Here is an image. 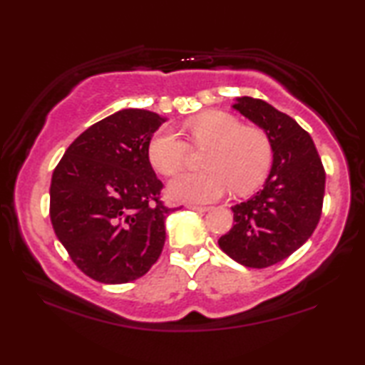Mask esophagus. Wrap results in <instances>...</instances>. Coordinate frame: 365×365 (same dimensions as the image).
<instances>
[{
  "mask_svg": "<svg viewBox=\"0 0 365 365\" xmlns=\"http://www.w3.org/2000/svg\"><path fill=\"white\" fill-rule=\"evenodd\" d=\"M188 209H193V211H197V212H206V211H209V206H200V205H188L187 206Z\"/></svg>",
  "mask_w": 365,
  "mask_h": 365,
  "instance_id": "1",
  "label": "esophagus"
}]
</instances>
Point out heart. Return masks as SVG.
<instances>
[{
  "label": "heart",
  "instance_id": "b5f03b06",
  "mask_svg": "<svg viewBox=\"0 0 365 365\" xmlns=\"http://www.w3.org/2000/svg\"><path fill=\"white\" fill-rule=\"evenodd\" d=\"M185 130L196 146H209L202 172H187L169 183V195L177 201L209 202L233 188L251 193L267 177L272 145L261 128L243 127L237 117L224 110H206L185 122ZM148 158L163 175H175L188 158V145L164 127L148 143Z\"/></svg>",
  "mask_w": 365,
  "mask_h": 365
}]
</instances>
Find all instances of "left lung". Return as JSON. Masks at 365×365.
Masks as SVG:
<instances>
[{
  "instance_id": "1",
  "label": "left lung",
  "mask_w": 365,
  "mask_h": 365,
  "mask_svg": "<svg viewBox=\"0 0 365 365\" xmlns=\"http://www.w3.org/2000/svg\"><path fill=\"white\" fill-rule=\"evenodd\" d=\"M232 108L262 128L274 159L262 190L232 206L235 224L219 246L238 264L264 269L293 255L316 230L325 170L311 135L292 117L250 96L235 98Z\"/></svg>"
}]
</instances>
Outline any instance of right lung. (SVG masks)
Masks as SVG:
<instances>
[{"label": "right lung", "instance_id": "right-lung-1", "mask_svg": "<svg viewBox=\"0 0 365 365\" xmlns=\"http://www.w3.org/2000/svg\"><path fill=\"white\" fill-rule=\"evenodd\" d=\"M168 119L122 109L93 123L67 148L53 172L49 217L73 264L101 283L140 279L158 261L172 209L148 158Z\"/></svg>", "mask_w": 365, "mask_h": 365}]
</instances>
